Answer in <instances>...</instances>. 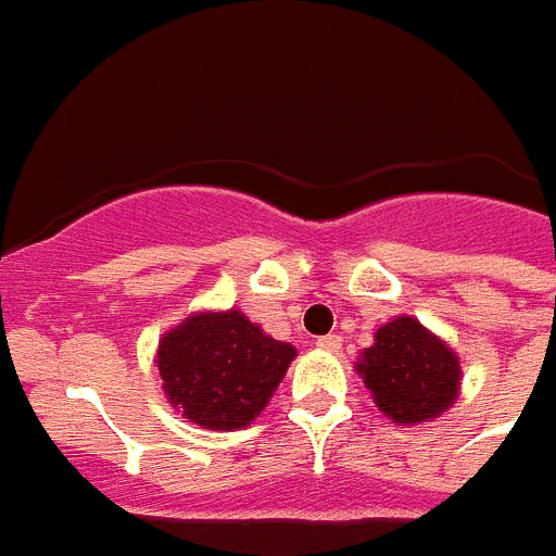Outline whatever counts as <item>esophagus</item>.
<instances>
[{
    "instance_id": "esophagus-1",
    "label": "esophagus",
    "mask_w": 556,
    "mask_h": 556,
    "mask_svg": "<svg viewBox=\"0 0 556 556\" xmlns=\"http://www.w3.org/2000/svg\"><path fill=\"white\" fill-rule=\"evenodd\" d=\"M315 344L321 350H327V353H336V350H341V336H321Z\"/></svg>"
}]
</instances>
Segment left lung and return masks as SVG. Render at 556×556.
<instances>
[{"label": "left lung", "instance_id": "obj_1", "mask_svg": "<svg viewBox=\"0 0 556 556\" xmlns=\"http://www.w3.org/2000/svg\"><path fill=\"white\" fill-rule=\"evenodd\" d=\"M355 370L376 407L399 425L437 419L459 396V355L410 315L379 327Z\"/></svg>", "mask_w": 556, "mask_h": 556}]
</instances>
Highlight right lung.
Here are the masks:
<instances>
[{"mask_svg":"<svg viewBox=\"0 0 556 556\" xmlns=\"http://www.w3.org/2000/svg\"><path fill=\"white\" fill-rule=\"evenodd\" d=\"M295 348L275 341L241 309L194 313L160 339L163 393L184 419L208 430L247 428L261 416Z\"/></svg>","mask_w":556,"mask_h":556,"instance_id":"right-lung-1","label":"right lung"}]
</instances>
